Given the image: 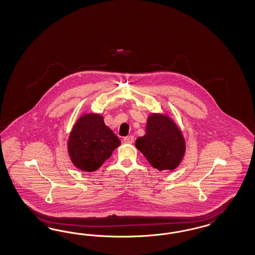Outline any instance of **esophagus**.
I'll return each instance as SVG.
<instances>
[{"instance_id":"1","label":"esophagus","mask_w":255,"mask_h":255,"mask_svg":"<svg viewBox=\"0 0 255 255\" xmlns=\"http://www.w3.org/2000/svg\"><path fill=\"white\" fill-rule=\"evenodd\" d=\"M124 141L126 142V143H133L134 142V136H127V137H125L124 138Z\"/></svg>"}]
</instances>
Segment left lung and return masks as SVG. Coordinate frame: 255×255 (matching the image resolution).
Listing matches in <instances>:
<instances>
[{"label": "left lung", "mask_w": 255, "mask_h": 255, "mask_svg": "<svg viewBox=\"0 0 255 255\" xmlns=\"http://www.w3.org/2000/svg\"><path fill=\"white\" fill-rule=\"evenodd\" d=\"M136 147L159 171H173L180 164L186 142L179 128L167 115L148 116L146 133L136 140Z\"/></svg>", "instance_id": "obj_1"}]
</instances>
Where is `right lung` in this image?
<instances>
[{
    "label": "right lung",
    "mask_w": 255,
    "mask_h": 255,
    "mask_svg": "<svg viewBox=\"0 0 255 255\" xmlns=\"http://www.w3.org/2000/svg\"><path fill=\"white\" fill-rule=\"evenodd\" d=\"M121 144V140L103 121L102 115L85 114L75 123L67 149L72 163L80 170H98Z\"/></svg>",
    "instance_id": "obj_1"
}]
</instances>
